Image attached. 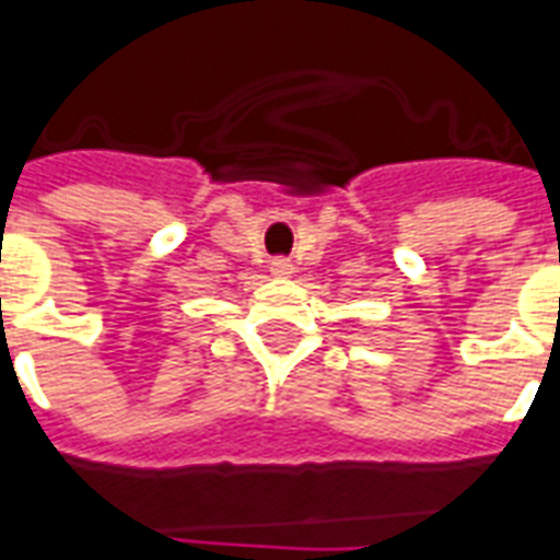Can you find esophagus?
<instances>
[{
	"mask_svg": "<svg viewBox=\"0 0 560 560\" xmlns=\"http://www.w3.org/2000/svg\"><path fill=\"white\" fill-rule=\"evenodd\" d=\"M270 272L272 276H290V272H293V261H290V258H272Z\"/></svg>",
	"mask_w": 560,
	"mask_h": 560,
	"instance_id": "esophagus-1",
	"label": "esophagus"
}]
</instances>
